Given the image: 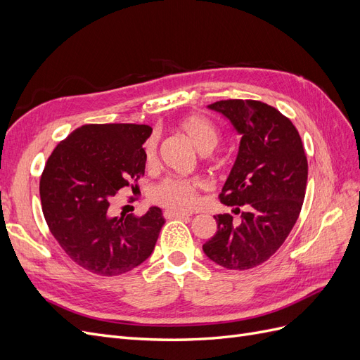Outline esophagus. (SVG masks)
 Returning a JSON list of instances; mask_svg holds the SVG:
<instances>
[{"instance_id":"1","label":"esophagus","mask_w":360,"mask_h":360,"mask_svg":"<svg viewBox=\"0 0 360 360\" xmlns=\"http://www.w3.org/2000/svg\"><path fill=\"white\" fill-rule=\"evenodd\" d=\"M163 216H165V219H174V217H179V219H181V217H186L189 214H184V213H180V212H174V210H165V212H163Z\"/></svg>"}]
</instances>
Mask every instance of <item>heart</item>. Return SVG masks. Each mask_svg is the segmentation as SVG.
I'll return each instance as SVG.
<instances>
[{
	"mask_svg": "<svg viewBox=\"0 0 360 360\" xmlns=\"http://www.w3.org/2000/svg\"><path fill=\"white\" fill-rule=\"evenodd\" d=\"M179 132L197 148L201 155H210L221 141L217 129L201 117H188L177 126ZM156 139H150L146 146V163L153 165L156 160ZM151 200L174 212H189L200 201V183L188 179L167 177L151 191Z\"/></svg>",
	"mask_w": 360,
	"mask_h": 360,
	"instance_id": "heart-1",
	"label": "heart"
}]
</instances>
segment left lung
<instances>
[{
  "instance_id": "1",
  "label": "left lung",
  "mask_w": 360,
  "mask_h": 360,
  "mask_svg": "<svg viewBox=\"0 0 360 360\" xmlns=\"http://www.w3.org/2000/svg\"><path fill=\"white\" fill-rule=\"evenodd\" d=\"M210 110L230 120L242 136L221 202L240 214L214 216L217 231L204 254L228 270L263 264L285 242L302 210L308 160L297 129L276 108L259 101H219Z\"/></svg>"
}]
</instances>
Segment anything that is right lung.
Masks as SVG:
<instances>
[{
  "label": "right lung",
  "mask_w": 360,
  "mask_h": 360,
  "mask_svg": "<svg viewBox=\"0 0 360 360\" xmlns=\"http://www.w3.org/2000/svg\"><path fill=\"white\" fill-rule=\"evenodd\" d=\"M147 124H85L52 151L40 179L41 210L52 236L82 269L118 276L151 255L165 219L159 207L144 216H114L118 191L138 188L146 171Z\"/></svg>",
  "instance_id": "add662e5"
}]
</instances>
